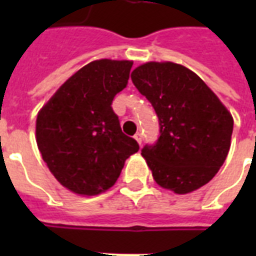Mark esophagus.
<instances>
[{"instance_id": "obj_1", "label": "esophagus", "mask_w": 256, "mask_h": 256, "mask_svg": "<svg viewBox=\"0 0 256 256\" xmlns=\"http://www.w3.org/2000/svg\"><path fill=\"white\" fill-rule=\"evenodd\" d=\"M134 138H136V140L138 144H142V134H140V132H136V136H134Z\"/></svg>"}]
</instances>
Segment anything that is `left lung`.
I'll return each instance as SVG.
<instances>
[{
    "mask_svg": "<svg viewBox=\"0 0 256 256\" xmlns=\"http://www.w3.org/2000/svg\"><path fill=\"white\" fill-rule=\"evenodd\" d=\"M132 81L160 120L158 140L142 148L154 180L175 194L210 182L230 150V112L194 72L178 64H144Z\"/></svg>",
    "mask_w": 256,
    "mask_h": 256,
    "instance_id": "obj_1",
    "label": "left lung"
}]
</instances>
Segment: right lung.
<instances>
[{"mask_svg": "<svg viewBox=\"0 0 256 256\" xmlns=\"http://www.w3.org/2000/svg\"><path fill=\"white\" fill-rule=\"evenodd\" d=\"M132 61L98 60L73 74L40 110L37 144L52 174L80 195L116 182L124 160L140 150L112 108L128 81Z\"/></svg>", "mask_w": 256, "mask_h": 256, "instance_id": "right-lung-1", "label": "right lung"}]
</instances>
